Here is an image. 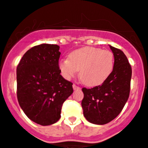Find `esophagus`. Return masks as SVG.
<instances>
[{
  "instance_id": "esophagus-1",
  "label": "esophagus",
  "mask_w": 148,
  "mask_h": 148,
  "mask_svg": "<svg viewBox=\"0 0 148 148\" xmlns=\"http://www.w3.org/2000/svg\"><path fill=\"white\" fill-rule=\"evenodd\" d=\"M73 88H74V90H80V87L77 86V85H75V84L73 85Z\"/></svg>"
}]
</instances>
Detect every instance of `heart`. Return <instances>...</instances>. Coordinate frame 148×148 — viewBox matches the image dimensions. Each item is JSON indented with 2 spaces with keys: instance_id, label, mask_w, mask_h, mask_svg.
Returning <instances> with one entry per match:
<instances>
[{
  "instance_id": "heart-1",
  "label": "heart",
  "mask_w": 148,
  "mask_h": 148,
  "mask_svg": "<svg viewBox=\"0 0 148 148\" xmlns=\"http://www.w3.org/2000/svg\"><path fill=\"white\" fill-rule=\"evenodd\" d=\"M114 58L110 50L96 47H84L74 51L69 60L59 62V69L67 79L74 77L79 70V78L88 86H96L110 77L114 68Z\"/></svg>"
}]
</instances>
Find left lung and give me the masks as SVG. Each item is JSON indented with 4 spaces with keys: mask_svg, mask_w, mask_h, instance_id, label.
<instances>
[{
    "mask_svg": "<svg viewBox=\"0 0 148 148\" xmlns=\"http://www.w3.org/2000/svg\"><path fill=\"white\" fill-rule=\"evenodd\" d=\"M110 47L114 55L112 72L101 85L83 88V114L87 121L97 125L108 123L121 113L130 93L132 67L122 50Z\"/></svg>",
    "mask_w": 148,
    "mask_h": 148,
    "instance_id": "left-lung-1",
    "label": "left lung"
}]
</instances>
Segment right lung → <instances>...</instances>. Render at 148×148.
Wrapping results in <instances>:
<instances>
[{"label": "right lung", "mask_w": 148, "mask_h": 148, "mask_svg": "<svg viewBox=\"0 0 148 148\" xmlns=\"http://www.w3.org/2000/svg\"><path fill=\"white\" fill-rule=\"evenodd\" d=\"M56 45L42 44L27 51L16 68V96L27 118L49 125L60 118L63 103L73 93L72 82L60 75Z\"/></svg>", "instance_id": "obj_1"}]
</instances>
